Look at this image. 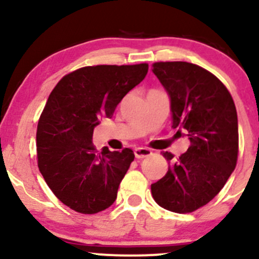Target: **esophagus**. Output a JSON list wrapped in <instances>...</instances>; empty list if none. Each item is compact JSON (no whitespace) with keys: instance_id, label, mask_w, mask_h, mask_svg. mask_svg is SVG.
Returning <instances> with one entry per match:
<instances>
[{"instance_id":"esophagus-1","label":"esophagus","mask_w":259,"mask_h":259,"mask_svg":"<svg viewBox=\"0 0 259 259\" xmlns=\"http://www.w3.org/2000/svg\"><path fill=\"white\" fill-rule=\"evenodd\" d=\"M134 153H135V157L138 159H141V158H145V157L150 156L151 154V151L148 150V148H145V147H139V148H135V151H134Z\"/></svg>"}]
</instances>
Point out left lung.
<instances>
[{"label":"left lung","mask_w":259,"mask_h":259,"mask_svg":"<svg viewBox=\"0 0 259 259\" xmlns=\"http://www.w3.org/2000/svg\"><path fill=\"white\" fill-rule=\"evenodd\" d=\"M152 72L170 100L171 127L185 130L191 145L179 158L163 152L168 171L151 191L165 209L194 212L219 194L236 167V107L221 80L198 65L157 62Z\"/></svg>","instance_id":"1"}]
</instances>
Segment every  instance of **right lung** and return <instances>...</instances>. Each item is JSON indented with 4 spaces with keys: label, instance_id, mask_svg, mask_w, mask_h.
Wrapping results in <instances>:
<instances>
[{
    "label": "right lung",
    "instance_id": "right-lung-1",
    "mask_svg": "<svg viewBox=\"0 0 259 259\" xmlns=\"http://www.w3.org/2000/svg\"><path fill=\"white\" fill-rule=\"evenodd\" d=\"M147 72L146 63L84 67L62 78L50 94L37 124V165L56 197L75 212L95 214L117 200L135 154L107 147L99 153L92 135Z\"/></svg>",
    "mask_w": 259,
    "mask_h": 259
}]
</instances>
